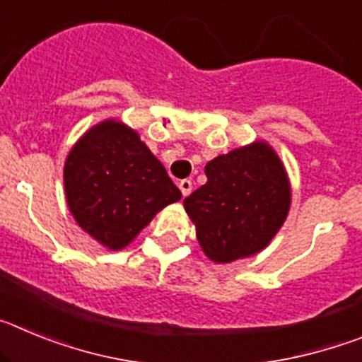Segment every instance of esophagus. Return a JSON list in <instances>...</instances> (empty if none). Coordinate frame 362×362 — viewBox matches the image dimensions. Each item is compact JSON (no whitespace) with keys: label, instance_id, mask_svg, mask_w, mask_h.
<instances>
[{"label":"esophagus","instance_id":"esophagus-1","mask_svg":"<svg viewBox=\"0 0 362 362\" xmlns=\"http://www.w3.org/2000/svg\"><path fill=\"white\" fill-rule=\"evenodd\" d=\"M179 190H181V194H183V196H188V194L192 192L190 179H181V181H179Z\"/></svg>","mask_w":362,"mask_h":362}]
</instances>
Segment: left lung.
Segmentation results:
<instances>
[{
    "mask_svg": "<svg viewBox=\"0 0 362 362\" xmlns=\"http://www.w3.org/2000/svg\"><path fill=\"white\" fill-rule=\"evenodd\" d=\"M209 181L185 197L197 241L216 263L261 252L288 216L290 183L267 143L235 148L204 166Z\"/></svg>",
    "mask_w": 362,
    "mask_h": 362,
    "instance_id": "obj_1",
    "label": "left lung"
}]
</instances>
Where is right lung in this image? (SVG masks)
Returning <instances> with one entry per match:
<instances>
[{
	"label": "right lung",
	"instance_id": "obj_1",
	"mask_svg": "<svg viewBox=\"0 0 362 362\" xmlns=\"http://www.w3.org/2000/svg\"><path fill=\"white\" fill-rule=\"evenodd\" d=\"M66 203L95 241L121 250L166 204L181 199L165 166L117 121L95 124L65 163Z\"/></svg>",
	"mask_w": 362,
	"mask_h": 362
}]
</instances>
